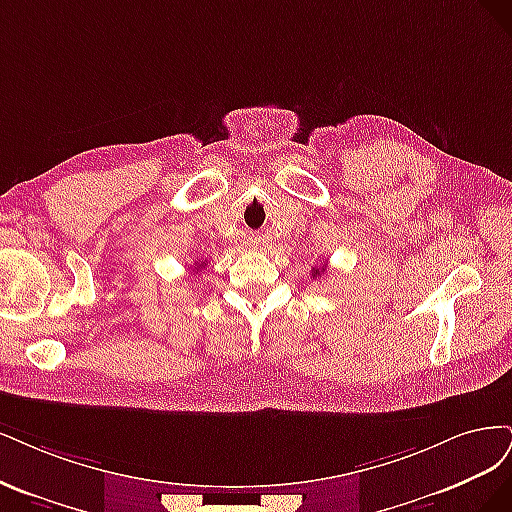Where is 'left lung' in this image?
I'll use <instances>...</instances> for the list:
<instances>
[{"mask_svg":"<svg viewBox=\"0 0 512 512\" xmlns=\"http://www.w3.org/2000/svg\"><path fill=\"white\" fill-rule=\"evenodd\" d=\"M321 272H325V268H312V278H315V276H321Z\"/></svg>","mask_w":512,"mask_h":512,"instance_id":"left-lung-1","label":"left lung"}]
</instances>
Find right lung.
<instances>
[{
	"label": "right lung",
	"instance_id": "add662e5",
	"mask_svg": "<svg viewBox=\"0 0 512 512\" xmlns=\"http://www.w3.org/2000/svg\"><path fill=\"white\" fill-rule=\"evenodd\" d=\"M197 268H202V263H200V266H197Z\"/></svg>",
	"mask_w": 512,
	"mask_h": 512
}]
</instances>
